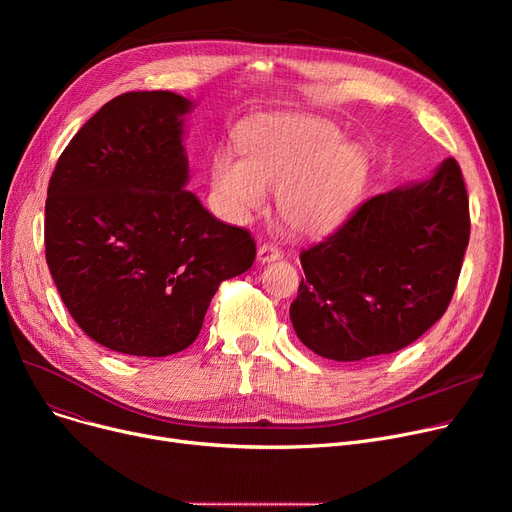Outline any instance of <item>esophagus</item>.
I'll use <instances>...</instances> for the list:
<instances>
[{"mask_svg": "<svg viewBox=\"0 0 512 512\" xmlns=\"http://www.w3.org/2000/svg\"><path fill=\"white\" fill-rule=\"evenodd\" d=\"M280 257H282V251L276 245H270V242H263V245H259V249H257V261L259 263H270V261H276Z\"/></svg>", "mask_w": 512, "mask_h": 512, "instance_id": "esophagus-1", "label": "esophagus"}]
</instances>
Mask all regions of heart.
Listing matches in <instances>:
<instances>
[{"label": "heart", "instance_id": "obj_1", "mask_svg": "<svg viewBox=\"0 0 512 512\" xmlns=\"http://www.w3.org/2000/svg\"><path fill=\"white\" fill-rule=\"evenodd\" d=\"M240 155L211 161V191L236 220L261 211L278 195L280 218L301 234H324L353 209L367 178V157L330 120L278 116L242 132Z\"/></svg>", "mask_w": 512, "mask_h": 512}]
</instances>
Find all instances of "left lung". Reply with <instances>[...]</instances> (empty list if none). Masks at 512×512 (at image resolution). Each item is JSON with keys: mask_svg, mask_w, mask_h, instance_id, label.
<instances>
[{"mask_svg": "<svg viewBox=\"0 0 512 512\" xmlns=\"http://www.w3.org/2000/svg\"><path fill=\"white\" fill-rule=\"evenodd\" d=\"M469 199L456 159L371 197L301 253L290 305L299 340L319 357L361 361L415 342L444 315L469 245Z\"/></svg>", "mask_w": 512, "mask_h": 512, "instance_id": "1", "label": "left lung"}]
</instances>
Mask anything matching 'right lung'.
Returning <instances> with one entry per match:
<instances>
[{
	"instance_id": "1",
	"label": "right lung",
	"mask_w": 512,
	"mask_h": 512,
	"mask_svg": "<svg viewBox=\"0 0 512 512\" xmlns=\"http://www.w3.org/2000/svg\"><path fill=\"white\" fill-rule=\"evenodd\" d=\"M172 91L107 101L68 143L45 201V259L78 328L110 351L168 357L191 346L218 286L255 261L247 230L186 191Z\"/></svg>"
}]
</instances>
